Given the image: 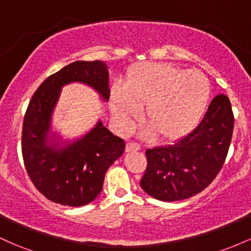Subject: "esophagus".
Masks as SVG:
<instances>
[{
	"label": "esophagus",
	"mask_w": 251,
	"mask_h": 251,
	"mask_svg": "<svg viewBox=\"0 0 251 251\" xmlns=\"http://www.w3.org/2000/svg\"><path fill=\"white\" fill-rule=\"evenodd\" d=\"M140 145L137 143H127L126 144V152H135L139 151Z\"/></svg>",
	"instance_id": "34e87169"
}]
</instances>
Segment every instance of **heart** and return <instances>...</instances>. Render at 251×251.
I'll return each mask as SVG.
<instances>
[{
  "label": "heart",
  "instance_id": "heart-1",
  "mask_svg": "<svg viewBox=\"0 0 251 251\" xmlns=\"http://www.w3.org/2000/svg\"><path fill=\"white\" fill-rule=\"evenodd\" d=\"M210 98L209 79L197 70L145 62L128 72L109 96L112 116L127 131L145 107L144 120L158 138L177 140L200 123Z\"/></svg>",
  "mask_w": 251,
  "mask_h": 251
}]
</instances>
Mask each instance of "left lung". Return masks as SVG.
Wrapping results in <instances>:
<instances>
[{
	"label": "left lung",
	"mask_w": 251,
	"mask_h": 251,
	"mask_svg": "<svg viewBox=\"0 0 251 251\" xmlns=\"http://www.w3.org/2000/svg\"><path fill=\"white\" fill-rule=\"evenodd\" d=\"M234 131L229 98L216 96L200 125L174 145L146 150L140 186L155 200H186L203 191L221 171Z\"/></svg>",
	"instance_id": "left-lung-1"
}]
</instances>
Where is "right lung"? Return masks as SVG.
I'll return each instance as SVG.
<instances>
[{"label":"right lung","instance_id":"obj_1","mask_svg":"<svg viewBox=\"0 0 251 251\" xmlns=\"http://www.w3.org/2000/svg\"><path fill=\"white\" fill-rule=\"evenodd\" d=\"M105 62L75 61L51 74L36 89L25 114L22 155L30 180L46 198L68 206L91 203L101 192L106 171L124 153L125 143L97 123L73 142L50 135L51 116L61 88L81 82L108 101V71Z\"/></svg>","mask_w":251,"mask_h":251}]
</instances>
